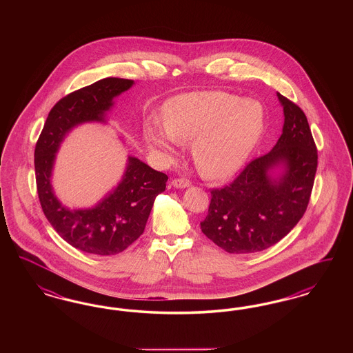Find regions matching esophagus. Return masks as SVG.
Segmentation results:
<instances>
[{"label": "esophagus", "mask_w": 353, "mask_h": 353, "mask_svg": "<svg viewBox=\"0 0 353 353\" xmlns=\"http://www.w3.org/2000/svg\"><path fill=\"white\" fill-rule=\"evenodd\" d=\"M189 181H186L184 179H174L172 180V186L176 189H185L189 186Z\"/></svg>", "instance_id": "34e87169"}]
</instances>
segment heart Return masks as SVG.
Instances as JSON below:
<instances>
[{"instance_id":"heart-1","label":"heart","mask_w":353,"mask_h":353,"mask_svg":"<svg viewBox=\"0 0 353 353\" xmlns=\"http://www.w3.org/2000/svg\"><path fill=\"white\" fill-rule=\"evenodd\" d=\"M163 124L151 120L144 139L153 151L173 160L179 143H192L197 169L209 179H226L248 160L259 140L265 114L261 103L222 91L181 94L170 99Z\"/></svg>"}]
</instances>
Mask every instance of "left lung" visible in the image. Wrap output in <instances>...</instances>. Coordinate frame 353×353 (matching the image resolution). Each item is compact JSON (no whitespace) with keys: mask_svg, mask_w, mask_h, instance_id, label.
<instances>
[{"mask_svg":"<svg viewBox=\"0 0 353 353\" xmlns=\"http://www.w3.org/2000/svg\"><path fill=\"white\" fill-rule=\"evenodd\" d=\"M285 124L274 148L234 181L213 189L201 230L230 254L262 252L302 219L318 168V151L302 110L276 92Z\"/></svg>","mask_w":353,"mask_h":353,"instance_id":"obj_1","label":"left lung"}]
</instances>
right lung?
<instances>
[{"mask_svg": "<svg viewBox=\"0 0 353 353\" xmlns=\"http://www.w3.org/2000/svg\"><path fill=\"white\" fill-rule=\"evenodd\" d=\"M134 81L105 78L58 101L46 119L34 152L38 197L51 226L68 245L92 255H115L143 234L154 199L165 190L168 176L128 156L118 185L91 208H68L55 196L52 170L61 144L84 123H107L114 99Z\"/></svg>", "mask_w": 353, "mask_h": 353, "instance_id": "right-lung-1", "label": "right lung"}]
</instances>
